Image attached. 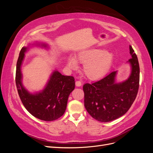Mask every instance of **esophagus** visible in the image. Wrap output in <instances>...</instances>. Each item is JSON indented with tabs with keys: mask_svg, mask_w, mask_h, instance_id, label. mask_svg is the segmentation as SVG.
<instances>
[{
	"mask_svg": "<svg viewBox=\"0 0 153 153\" xmlns=\"http://www.w3.org/2000/svg\"><path fill=\"white\" fill-rule=\"evenodd\" d=\"M75 85L77 87H80L82 85V82L80 81H76L75 82Z\"/></svg>",
	"mask_w": 153,
	"mask_h": 153,
	"instance_id": "esophagus-1",
	"label": "esophagus"
}]
</instances>
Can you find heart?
Segmentation results:
<instances>
[{"mask_svg":"<svg viewBox=\"0 0 153 153\" xmlns=\"http://www.w3.org/2000/svg\"><path fill=\"white\" fill-rule=\"evenodd\" d=\"M77 61L84 63V72L90 79L95 80L104 76L110 69L114 59V54L110 51H103L96 48L82 50L76 55ZM68 66L75 69L77 62L73 57L68 59Z\"/></svg>","mask_w":153,"mask_h":153,"instance_id":"b5f03b06","label":"heart"}]
</instances>
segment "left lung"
I'll return each instance as SVG.
<instances>
[{
  "mask_svg": "<svg viewBox=\"0 0 153 153\" xmlns=\"http://www.w3.org/2000/svg\"><path fill=\"white\" fill-rule=\"evenodd\" d=\"M131 58L128 62L131 73L127 80L117 83L116 71L83 86L84 106L91 117L100 122L114 121L126 114L135 101L139 87L140 68L136 53L129 45Z\"/></svg>",
  "mask_w": 153,
  "mask_h": 153,
  "instance_id": "left-lung-1",
  "label": "left lung"
}]
</instances>
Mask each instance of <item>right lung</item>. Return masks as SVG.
Listing matches in <instances>:
<instances>
[{"label":"right lung","instance_id":"1","mask_svg":"<svg viewBox=\"0 0 153 153\" xmlns=\"http://www.w3.org/2000/svg\"><path fill=\"white\" fill-rule=\"evenodd\" d=\"M34 45L48 48L45 43H36ZM28 49L25 47L21 49L16 63L15 81L18 94L25 108L33 116L45 121H54L65 112L68 97L75 89V78L55 70L42 91L30 93L22 84L21 71L25 53Z\"/></svg>","mask_w":153,"mask_h":153}]
</instances>
